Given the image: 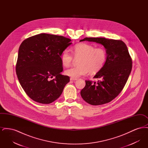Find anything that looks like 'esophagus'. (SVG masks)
Masks as SVG:
<instances>
[{
	"mask_svg": "<svg viewBox=\"0 0 148 148\" xmlns=\"http://www.w3.org/2000/svg\"><path fill=\"white\" fill-rule=\"evenodd\" d=\"M70 80L71 81H74V80H77V78H73V77H71L70 78Z\"/></svg>",
	"mask_w": 148,
	"mask_h": 148,
	"instance_id": "esophagus-1",
	"label": "esophagus"
}]
</instances>
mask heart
<instances>
[{
  "mask_svg": "<svg viewBox=\"0 0 148 148\" xmlns=\"http://www.w3.org/2000/svg\"><path fill=\"white\" fill-rule=\"evenodd\" d=\"M73 54L75 59L79 58L77 65L65 71V74L73 78H77L86 75L89 71L95 74L100 71L106 63L107 54L103 48H97L89 44H79L73 49ZM74 58L69 50H64L61 55V61L64 66L71 65Z\"/></svg>",
  "mask_w": 148,
  "mask_h": 148,
  "instance_id": "1",
  "label": "heart"
}]
</instances>
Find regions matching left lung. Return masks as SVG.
<instances>
[{"label": "left lung", "instance_id": "8db88e82", "mask_svg": "<svg viewBox=\"0 0 148 148\" xmlns=\"http://www.w3.org/2000/svg\"><path fill=\"white\" fill-rule=\"evenodd\" d=\"M83 41L103 45L107 58L104 66L94 77L99 79L98 83L85 80L80 95L89 104H104L113 100L123 90L132 71V60L126 44L121 40L105 38H85L80 40Z\"/></svg>", "mask_w": 148, "mask_h": 148}]
</instances>
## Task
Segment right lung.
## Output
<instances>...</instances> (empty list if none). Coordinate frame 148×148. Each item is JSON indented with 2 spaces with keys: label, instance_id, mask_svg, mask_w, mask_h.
I'll return each instance as SVG.
<instances>
[{
  "label": "right lung",
  "instance_id": "right-lung-1",
  "mask_svg": "<svg viewBox=\"0 0 148 148\" xmlns=\"http://www.w3.org/2000/svg\"><path fill=\"white\" fill-rule=\"evenodd\" d=\"M71 41L63 36L41 33L21 42L16 73L21 87L34 101L51 103L69 82L70 77L61 74V55L72 44Z\"/></svg>",
  "mask_w": 148,
  "mask_h": 148
}]
</instances>
